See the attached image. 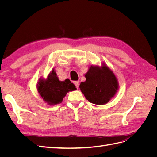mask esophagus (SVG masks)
I'll return each instance as SVG.
<instances>
[{
    "instance_id": "1",
    "label": "esophagus",
    "mask_w": 157,
    "mask_h": 157,
    "mask_svg": "<svg viewBox=\"0 0 157 157\" xmlns=\"http://www.w3.org/2000/svg\"><path fill=\"white\" fill-rule=\"evenodd\" d=\"M74 84L75 85L76 88H77V89L78 88V86H79V82L78 81H75L74 82Z\"/></svg>"
}]
</instances>
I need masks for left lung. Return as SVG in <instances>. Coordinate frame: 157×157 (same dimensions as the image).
<instances>
[{"instance_id":"8db88e82","label":"left lung","mask_w":157,"mask_h":157,"mask_svg":"<svg viewBox=\"0 0 157 157\" xmlns=\"http://www.w3.org/2000/svg\"><path fill=\"white\" fill-rule=\"evenodd\" d=\"M85 77L86 81L80 83L79 88L90 103L104 105L115 95L118 87L117 79L105 64L101 67L91 66Z\"/></svg>"}]
</instances>
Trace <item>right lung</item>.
<instances>
[{
  "instance_id": "right-lung-1",
  "label": "right lung",
  "mask_w": 157,
  "mask_h": 157,
  "mask_svg": "<svg viewBox=\"0 0 157 157\" xmlns=\"http://www.w3.org/2000/svg\"><path fill=\"white\" fill-rule=\"evenodd\" d=\"M37 86L41 97L50 105L61 103L66 94L77 89L68 78L60 81L54 70H52L46 80L40 79Z\"/></svg>"
}]
</instances>
